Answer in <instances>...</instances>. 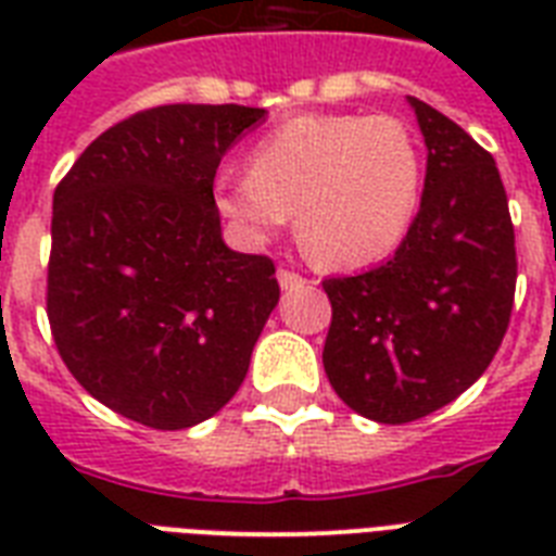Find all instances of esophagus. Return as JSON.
<instances>
[{
    "label": "esophagus",
    "instance_id": "esophagus-1",
    "mask_svg": "<svg viewBox=\"0 0 556 556\" xmlns=\"http://www.w3.org/2000/svg\"><path fill=\"white\" fill-rule=\"evenodd\" d=\"M277 279H279V288H282V291H296V288L305 286V279L288 268H279Z\"/></svg>",
    "mask_w": 556,
    "mask_h": 556
}]
</instances>
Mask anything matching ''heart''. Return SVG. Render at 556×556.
Here are the masks:
<instances>
[{"mask_svg": "<svg viewBox=\"0 0 556 556\" xmlns=\"http://www.w3.org/2000/svg\"><path fill=\"white\" fill-rule=\"evenodd\" d=\"M421 187V147L404 121L300 115L253 147L251 169L213 178V204L248 242L279 233L296 210L314 260L364 268L404 242Z\"/></svg>", "mask_w": 556, "mask_h": 556, "instance_id": "b5f03b06", "label": "heart"}]
</instances>
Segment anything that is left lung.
Returning a JSON list of instances; mask_svg holds the SVG:
<instances>
[{"label": "left lung", "mask_w": 556, "mask_h": 556, "mask_svg": "<svg viewBox=\"0 0 556 556\" xmlns=\"http://www.w3.org/2000/svg\"><path fill=\"white\" fill-rule=\"evenodd\" d=\"M406 103L427 143L418 216L383 265L323 282L329 383L378 424L424 418L473 387L508 331L517 288L496 161L439 109Z\"/></svg>", "instance_id": "left-lung-1"}]
</instances>
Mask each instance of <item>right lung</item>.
<instances>
[{"instance_id": "obj_1", "label": "right lung", "mask_w": 556, "mask_h": 556, "mask_svg": "<svg viewBox=\"0 0 556 556\" xmlns=\"http://www.w3.org/2000/svg\"><path fill=\"white\" fill-rule=\"evenodd\" d=\"M265 109L173 103L126 117L54 190L48 323L77 383L152 430L207 421L242 387L279 303L268 256L230 251L225 152Z\"/></svg>"}]
</instances>
